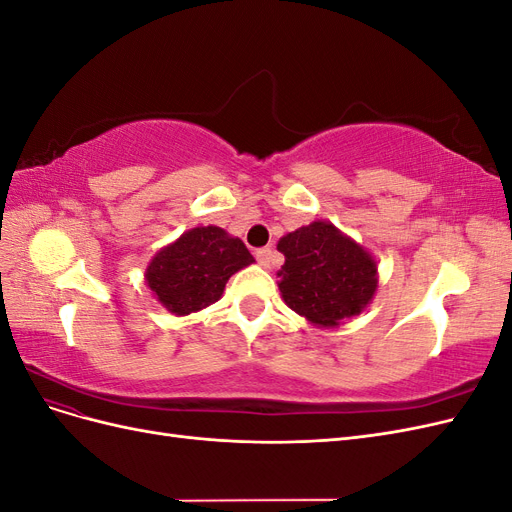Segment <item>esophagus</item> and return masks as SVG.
Returning a JSON list of instances; mask_svg holds the SVG:
<instances>
[{"label":"esophagus","mask_w":512,"mask_h":512,"mask_svg":"<svg viewBox=\"0 0 512 512\" xmlns=\"http://www.w3.org/2000/svg\"><path fill=\"white\" fill-rule=\"evenodd\" d=\"M271 258H273L271 247H262V250H256V260L260 262V267H271Z\"/></svg>","instance_id":"esophagus-1"}]
</instances>
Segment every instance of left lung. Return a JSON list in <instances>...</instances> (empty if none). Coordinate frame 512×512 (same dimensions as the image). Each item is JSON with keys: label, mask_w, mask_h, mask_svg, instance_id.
<instances>
[{"label": "left lung", "mask_w": 512, "mask_h": 512, "mask_svg": "<svg viewBox=\"0 0 512 512\" xmlns=\"http://www.w3.org/2000/svg\"><path fill=\"white\" fill-rule=\"evenodd\" d=\"M286 258L280 277L284 303L318 327L359 316L374 299L378 267L371 254L331 222L301 226L277 243Z\"/></svg>", "instance_id": "1"}]
</instances>
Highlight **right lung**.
Masks as SVG:
<instances>
[{
    "label": "right lung",
    "instance_id": "right-lung-1",
    "mask_svg": "<svg viewBox=\"0 0 512 512\" xmlns=\"http://www.w3.org/2000/svg\"><path fill=\"white\" fill-rule=\"evenodd\" d=\"M252 262L241 239L218 226H198L151 258L145 280L170 314L188 316L218 301L230 275Z\"/></svg>",
    "mask_w": 512,
    "mask_h": 512
}]
</instances>
